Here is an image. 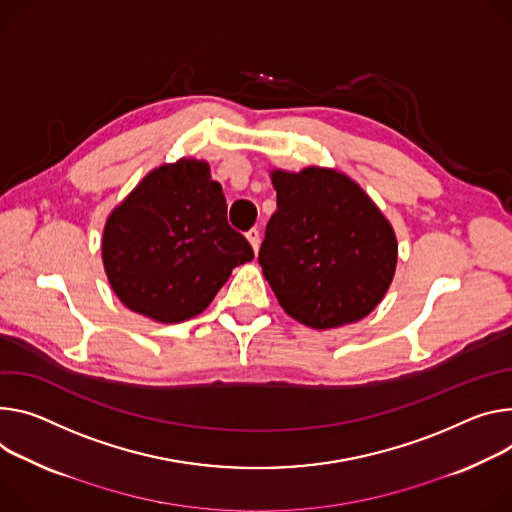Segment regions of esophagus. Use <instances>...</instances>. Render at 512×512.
Instances as JSON below:
<instances>
[{"label":"esophagus","mask_w":512,"mask_h":512,"mask_svg":"<svg viewBox=\"0 0 512 512\" xmlns=\"http://www.w3.org/2000/svg\"><path fill=\"white\" fill-rule=\"evenodd\" d=\"M247 241L251 243L253 251L257 253V251H259V243H261V235H259V230H257V228H251V230L247 232Z\"/></svg>","instance_id":"1"}]
</instances>
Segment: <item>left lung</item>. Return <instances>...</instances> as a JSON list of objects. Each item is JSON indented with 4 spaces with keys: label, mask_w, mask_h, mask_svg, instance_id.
<instances>
[{
    "label": "left lung",
    "mask_w": 512,
    "mask_h": 512,
    "mask_svg": "<svg viewBox=\"0 0 512 512\" xmlns=\"http://www.w3.org/2000/svg\"><path fill=\"white\" fill-rule=\"evenodd\" d=\"M269 175L277 208L259 265L277 302L316 331L365 318L396 273L398 241L390 220L337 169L312 165Z\"/></svg>",
    "instance_id": "8db88e82"
}]
</instances>
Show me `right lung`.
Returning a JSON list of instances; mask_svg holds the SVG:
<instances>
[{
    "label": "right lung",
    "mask_w": 512,
    "mask_h": 512,
    "mask_svg": "<svg viewBox=\"0 0 512 512\" xmlns=\"http://www.w3.org/2000/svg\"><path fill=\"white\" fill-rule=\"evenodd\" d=\"M102 261L128 310L173 324L204 312L253 249L230 228L210 165L181 157L149 171L110 212Z\"/></svg>",
    "instance_id": "1"
}]
</instances>
